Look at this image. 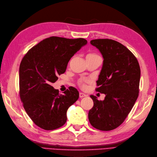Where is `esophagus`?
I'll return each instance as SVG.
<instances>
[{
  "instance_id": "obj_1",
  "label": "esophagus",
  "mask_w": 157,
  "mask_h": 157,
  "mask_svg": "<svg viewBox=\"0 0 157 157\" xmlns=\"http://www.w3.org/2000/svg\"><path fill=\"white\" fill-rule=\"evenodd\" d=\"M85 96H87V95L84 94V93H82V92L79 93V98H83V97H85Z\"/></svg>"
}]
</instances>
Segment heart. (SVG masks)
<instances>
[{
	"label": "heart",
	"mask_w": 157,
	"mask_h": 157,
	"mask_svg": "<svg viewBox=\"0 0 157 157\" xmlns=\"http://www.w3.org/2000/svg\"><path fill=\"white\" fill-rule=\"evenodd\" d=\"M96 56H98L95 54H88L86 57H96Z\"/></svg>",
	"instance_id": "b5f03b06"
}]
</instances>
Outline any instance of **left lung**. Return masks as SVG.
<instances>
[{"mask_svg":"<svg viewBox=\"0 0 157 157\" xmlns=\"http://www.w3.org/2000/svg\"><path fill=\"white\" fill-rule=\"evenodd\" d=\"M90 44L101 52L103 64L96 90L105 94L103 101L91 95L94 106L88 113L90 124L102 131L114 129L124 121L139 93L140 68L138 60L125 46L109 39Z\"/></svg>","mask_w":157,"mask_h":157,"instance_id":"1","label":"left lung"}]
</instances>
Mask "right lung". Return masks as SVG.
Here are the masks:
<instances>
[{"label": "right lung", "instance_id": "add662e5", "mask_svg": "<svg viewBox=\"0 0 157 157\" xmlns=\"http://www.w3.org/2000/svg\"><path fill=\"white\" fill-rule=\"evenodd\" d=\"M87 43L84 38L52 36L40 42L23 58L19 66L20 97L27 114L40 128L52 130L65 123L67 111L78 101L79 92L72 87L60 94L51 84Z\"/></svg>", "mask_w": 157, "mask_h": 157}]
</instances>
